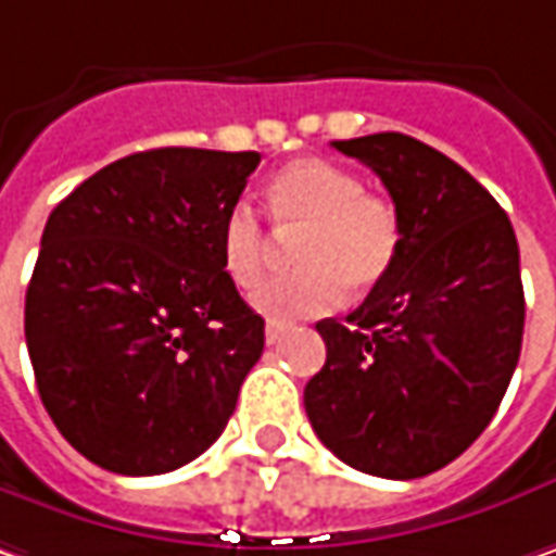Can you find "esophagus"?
I'll return each mask as SVG.
<instances>
[{
  "mask_svg": "<svg viewBox=\"0 0 556 556\" xmlns=\"http://www.w3.org/2000/svg\"><path fill=\"white\" fill-rule=\"evenodd\" d=\"M282 336H286V324H279V320H267V326H264V339H267V345H277Z\"/></svg>",
  "mask_w": 556,
  "mask_h": 556,
  "instance_id": "1",
  "label": "esophagus"
}]
</instances>
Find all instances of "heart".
Instances as JSON below:
<instances>
[{
	"instance_id": "1",
	"label": "heart",
	"mask_w": 556,
	"mask_h": 556,
	"mask_svg": "<svg viewBox=\"0 0 556 556\" xmlns=\"http://www.w3.org/2000/svg\"><path fill=\"white\" fill-rule=\"evenodd\" d=\"M274 224L299 232L295 274L270 279L254 292V307L274 320L314 317L339 307L345 289L354 295L374 292L395 267L404 239L399 205L361 189L357 174L324 157H295L279 167L267 189ZM220 264L239 289H252L264 277L270 239L245 202L220 217Z\"/></svg>"
}]
</instances>
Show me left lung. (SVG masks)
Returning a JSON list of instances; mask_svg holds the SVG:
<instances>
[{
    "label": "left lung",
    "instance_id": "left-lung-1",
    "mask_svg": "<svg viewBox=\"0 0 556 556\" xmlns=\"http://www.w3.org/2000/svg\"><path fill=\"white\" fill-rule=\"evenodd\" d=\"M401 211L395 267L345 324L320 320L326 364L304 386L317 439L349 467L420 479L482 435L517 370L519 245L492 192L404 134L336 139Z\"/></svg>",
    "mask_w": 556,
    "mask_h": 556
}]
</instances>
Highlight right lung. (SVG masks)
<instances>
[{"mask_svg": "<svg viewBox=\"0 0 556 556\" xmlns=\"http://www.w3.org/2000/svg\"><path fill=\"white\" fill-rule=\"evenodd\" d=\"M257 161L136 152L49 214L24 336L49 417L102 470H177L232 417L264 320L224 274L217 232Z\"/></svg>", "mask_w": 556, "mask_h": 556, "instance_id": "right-lung-1", "label": "right lung"}]
</instances>
